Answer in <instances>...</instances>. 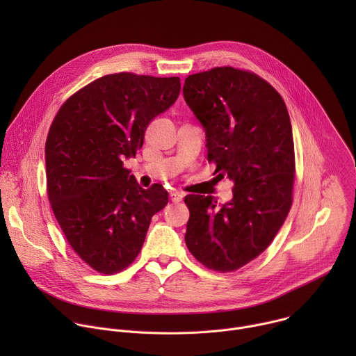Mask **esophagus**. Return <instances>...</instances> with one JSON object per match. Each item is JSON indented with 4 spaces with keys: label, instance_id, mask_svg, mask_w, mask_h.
Segmentation results:
<instances>
[{
    "label": "esophagus",
    "instance_id": "obj_1",
    "mask_svg": "<svg viewBox=\"0 0 356 356\" xmlns=\"http://www.w3.org/2000/svg\"><path fill=\"white\" fill-rule=\"evenodd\" d=\"M170 200H172L173 202L181 201V200H183V193H180V191H172V193H170Z\"/></svg>",
    "mask_w": 356,
    "mask_h": 356
}]
</instances>
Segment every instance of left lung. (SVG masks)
Instances as JSON below:
<instances>
[{
  "label": "left lung",
  "instance_id": "1",
  "mask_svg": "<svg viewBox=\"0 0 356 356\" xmlns=\"http://www.w3.org/2000/svg\"><path fill=\"white\" fill-rule=\"evenodd\" d=\"M183 95L206 129L209 162L232 181V200L188 194L186 245L206 268L227 273L272 243L293 202L294 142L282 95L258 74L214 67L188 76Z\"/></svg>",
  "mask_w": 356,
  "mask_h": 356
}]
</instances>
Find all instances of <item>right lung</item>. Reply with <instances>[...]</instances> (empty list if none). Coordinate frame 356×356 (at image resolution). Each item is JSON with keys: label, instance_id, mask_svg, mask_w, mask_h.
Instances as JSON below:
<instances>
[{"label": "right lung", "instance_id": "1", "mask_svg": "<svg viewBox=\"0 0 356 356\" xmlns=\"http://www.w3.org/2000/svg\"><path fill=\"white\" fill-rule=\"evenodd\" d=\"M179 94V77L107 74L70 95L50 125L47 198L72 249L98 273L127 269L168 204L162 184L139 187L122 159L136 155L150 121Z\"/></svg>", "mask_w": 356, "mask_h": 356}]
</instances>
